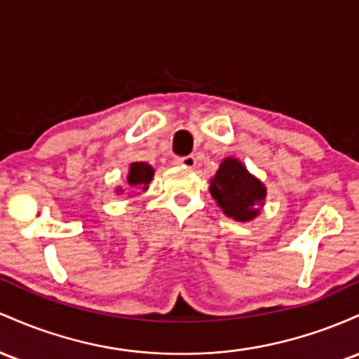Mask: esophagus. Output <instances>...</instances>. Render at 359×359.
<instances>
[{
	"mask_svg": "<svg viewBox=\"0 0 359 359\" xmlns=\"http://www.w3.org/2000/svg\"><path fill=\"white\" fill-rule=\"evenodd\" d=\"M176 164H178V166H181V168H195V164H196V159L193 158V156H184V158H178L175 161Z\"/></svg>",
	"mask_w": 359,
	"mask_h": 359,
	"instance_id": "1",
	"label": "esophagus"
}]
</instances>
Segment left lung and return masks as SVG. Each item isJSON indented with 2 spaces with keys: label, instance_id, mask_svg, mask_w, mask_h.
<instances>
[{
  "label": "left lung",
  "instance_id": "obj_1",
  "mask_svg": "<svg viewBox=\"0 0 359 359\" xmlns=\"http://www.w3.org/2000/svg\"><path fill=\"white\" fill-rule=\"evenodd\" d=\"M210 193L225 215L245 222L259 213L257 205H263L266 190L255 176L248 172L237 159L227 158L213 176Z\"/></svg>",
  "mask_w": 359,
  "mask_h": 359
}]
</instances>
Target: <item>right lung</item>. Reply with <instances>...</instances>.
I'll return each mask as SVG.
<instances>
[{
  "mask_svg": "<svg viewBox=\"0 0 359 359\" xmlns=\"http://www.w3.org/2000/svg\"><path fill=\"white\" fill-rule=\"evenodd\" d=\"M154 176L152 168L146 163H132L130 171H128V187L130 188H144L146 190L147 183ZM120 191V190H118Z\"/></svg>",
  "mask_w": 359,
  "mask_h": 359,
  "instance_id": "1",
  "label": "right lung"
}]
</instances>
